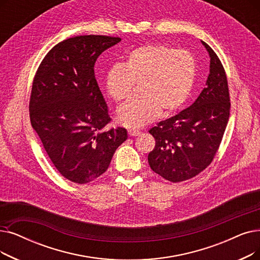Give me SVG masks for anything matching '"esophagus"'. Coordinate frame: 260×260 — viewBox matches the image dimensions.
I'll use <instances>...</instances> for the list:
<instances>
[{
	"label": "esophagus",
	"mask_w": 260,
	"mask_h": 260,
	"mask_svg": "<svg viewBox=\"0 0 260 260\" xmlns=\"http://www.w3.org/2000/svg\"><path fill=\"white\" fill-rule=\"evenodd\" d=\"M140 134V132L138 129H135V128H131L128 129V135L131 137H135V136H138V135Z\"/></svg>",
	"instance_id": "34e87169"
}]
</instances>
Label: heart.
Returning <instances> with one entry per match:
<instances>
[{
	"mask_svg": "<svg viewBox=\"0 0 260 260\" xmlns=\"http://www.w3.org/2000/svg\"><path fill=\"white\" fill-rule=\"evenodd\" d=\"M198 72L194 56L165 44H143L132 50L122 64L112 66L105 76L108 95L122 102L139 84L140 96L118 110L124 126L140 127L158 116L171 115L182 107L192 92Z\"/></svg>",
	"mask_w": 260,
	"mask_h": 260,
	"instance_id": "1",
	"label": "heart"
}]
</instances>
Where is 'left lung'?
<instances>
[{
	"label": "left lung",
	"mask_w": 260,
	"mask_h": 260,
	"mask_svg": "<svg viewBox=\"0 0 260 260\" xmlns=\"http://www.w3.org/2000/svg\"><path fill=\"white\" fill-rule=\"evenodd\" d=\"M202 43L210 56L206 87L190 107L149 131L156 141L148 156L149 165L171 183L192 178L211 164L230 118L226 73L217 54L206 42Z\"/></svg>",
	"instance_id": "1"
}]
</instances>
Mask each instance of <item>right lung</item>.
I'll use <instances>...</instances> for the list:
<instances>
[{
  "mask_svg": "<svg viewBox=\"0 0 260 260\" xmlns=\"http://www.w3.org/2000/svg\"><path fill=\"white\" fill-rule=\"evenodd\" d=\"M121 41L88 35L59 42L44 56L31 86L29 119L57 171L76 184L106 172L126 129H107L111 119L98 86L94 63Z\"/></svg>",
  "mask_w": 260,
  "mask_h": 260,
  "instance_id": "add662e5",
  "label": "right lung"
}]
</instances>
